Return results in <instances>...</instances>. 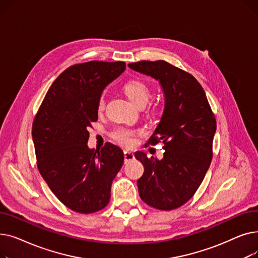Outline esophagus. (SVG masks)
Segmentation results:
<instances>
[{
    "mask_svg": "<svg viewBox=\"0 0 258 258\" xmlns=\"http://www.w3.org/2000/svg\"><path fill=\"white\" fill-rule=\"evenodd\" d=\"M134 159H135V155L133 153L127 152V151L124 152V163H128L130 161H132Z\"/></svg>",
    "mask_w": 258,
    "mask_h": 258,
    "instance_id": "1",
    "label": "esophagus"
}]
</instances>
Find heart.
Returning a JSON list of instances; mask_svg holds the SVG:
<instances>
[{"label":"heart","mask_w":258,"mask_h":258,"mask_svg":"<svg viewBox=\"0 0 258 258\" xmlns=\"http://www.w3.org/2000/svg\"><path fill=\"white\" fill-rule=\"evenodd\" d=\"M123 91L127 98L137 106L140 104H145L148 98H150V89H148L144 81L139 79H131L126 81L123 86ZM103 107L104 99L103 97H100L98 101V110L101 111L103 110ZM136 136V132L127 128H119L114 134L115 140L126 147H133L137 143Z\"/></svg>","instance_id":"1"}]
</instances>
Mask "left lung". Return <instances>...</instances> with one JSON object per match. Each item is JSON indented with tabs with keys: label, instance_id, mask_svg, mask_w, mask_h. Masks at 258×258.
Here are the masks:
<instances>
[{
	"label": "left lung",
	"instance_id": "1",
	"mask_svg": "<svg viewBox=\"0 0 258 258\" xmlns=\"http://www.w3.org/2000/svg\"><path fill=\"white\" fill-rule=\"evenodd\" d=\"M128 67L159 81L164 94V111L148 143L163 142L165 153L161 160L135 153L144 166L137 181L139 196L148 206L172 210L190 200L205 178L216 121L205 91L192 75L164 60Z\"/></svg>",
	"mask_w": 258,
	"mask_h": 258
}]
</instances>
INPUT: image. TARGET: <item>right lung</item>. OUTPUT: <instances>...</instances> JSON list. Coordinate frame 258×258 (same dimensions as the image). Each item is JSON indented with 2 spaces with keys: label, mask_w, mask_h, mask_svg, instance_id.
Returning <instances> with one entry per match:
<instances>
[{
  "label": "right lung",
  "mask_w": 258,
  "mask_h": 258,
  "mask_svg": "<svg viewBox=\"0 0 258 258\" xmlns=\"http://www.w3.org/2000/svg\"><path fill=\"white\" fill-rule=\"evenodd\" d=\"M124 70L123 61L93 60L68 68L54 80L33 121L38 170L62 204L79 213L107 205L112 182L123 164L117 145L89 148L88 128L98 119L103 90Z\"/></svg>",
  "instance_id": "add662e5"
}]
</instances>
